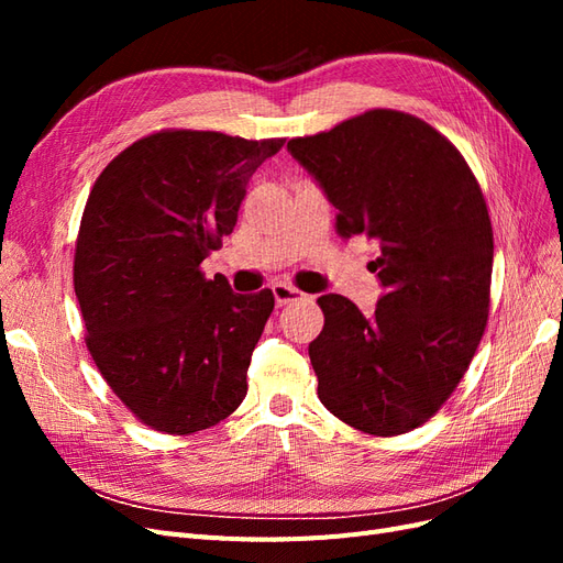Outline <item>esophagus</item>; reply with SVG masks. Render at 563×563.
Listing matches in <instances>:
<instances>
[{"label": "esophagus", "mask_w": 563, "mask_h": 563, "mask_svg": "<svg viewBox=\"0 0 563 563\" xmlns=\"http://www.w3.org/2000/svg\"><path fill=\"white\" fill-rule=\"evenodd\" d=\"M272 294H275V300H277L279 308H282V305H288V302L305 298L302 291H298V288H294V286H286V284H275V286H272Z\"/></svg>", "instance_id": "obj_1"}]
</instances>
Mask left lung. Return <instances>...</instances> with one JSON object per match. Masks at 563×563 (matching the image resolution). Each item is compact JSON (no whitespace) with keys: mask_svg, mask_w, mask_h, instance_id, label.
I'll return each mask as SVG.
<instances>
[{"mask_svg":"<svg viewBox=\"0 0 563 563\" xmlns=\"http://www.w3.org/2000/svg\"><path fill=\"white\" fill-rule=\"evenodd\" d=\"M286 147L338 209L335 232L378 242L368 269L385 288L373 317L345 296L317 300V395L350 428L404 434L444 406L482 343L493 272L482 187L446 135L397 110Z\"/></svg>","mask_w":563,"mask_h":563,"instance_id":"left-lung-1","label":"left lung"}]
</instances>
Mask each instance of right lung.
<instances>
[{
	"instance_id": "add662e5",
	"label": "right lung",
	"mask_w": 563,
	"mask_h": 563,
	"mask_svg": "<svg viewBox=\"0 0 563 563\" xmlns=\"http://www.w3.org/2000/svg\"><path fill=\"white\" fill-rule=\"evenodd\" d=\"M284 143L164 129L96 178L75 246V294L100 376L152 430L213 428L246 397L275 296L234 294L199 265L234 230L255 168Z\"/></svg>"
}]
</instances>
